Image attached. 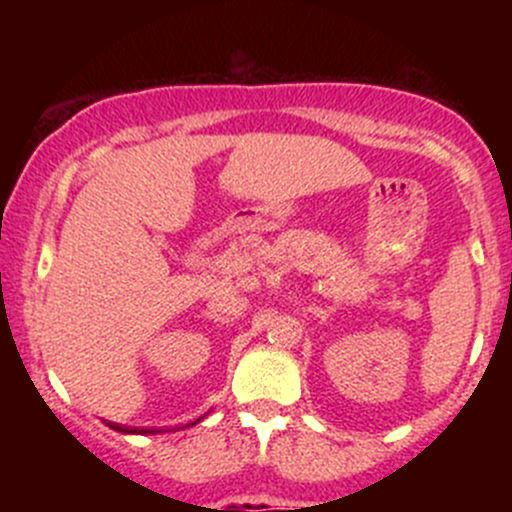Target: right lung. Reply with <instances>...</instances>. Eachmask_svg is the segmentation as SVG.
Listing matches in <instances>:
<instances>
[{
    "instance_id": "right-lung-1",
    "label": "right lung",
    "mask_w": 512,
    "mask_h": 512,
    "mask_svg": "<svg viewBox=\"0 0 512 512\" xmlns=\"http://www.w3.org/2000/svg\"><path fill=\"white\" fill-rule=\"evenodd\" d=\"M200 421V418H198ZM198 421H193L190 423V426H195V423ZM108 426L113 428V431H118V433H138V436H148V433H158L156 428H126V426H118V423H108Z\"/></svg>"
}]
</instances>
